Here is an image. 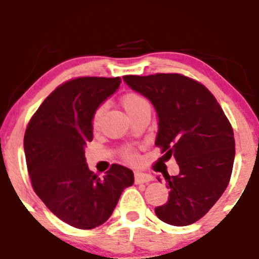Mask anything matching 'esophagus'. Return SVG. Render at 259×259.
I'll return each instance as SVG.
<instances>
[{"label": "esophagus", "mask_w": 259, "mask_h": 259, "mask_svg": "<svg viewBox=\"0 0 259 259\" xmlns=\"http://www.w3.org/2000/svg\"><path fill=\"white\" fill-rule=\"evenodd\" d=\"M153 181V176L148 173H135V183H148V182Z\"/></svg>", "instance_id": "esophagus-1"}]
</instances>
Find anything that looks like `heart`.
<instances>
[{
	"label": "heart",
	"mask_w": 259,
	"mask_h": 259,
	"mask_svg": "<svg viewBox=\"0 0 259 259\" xmlns=\"http://www.w3.org/2000/svg\"><path fill=\"white\" fill-rule=\"evenodd\" d=\"M121 106L125 109V112L127 113V116H132L134 113L139 112V111H143V109H150V102L147 101L146 98L142 94L138 93H126L124 97L121 98ZM102 115H103V107H99V108L95 109L94 115L92 118V126L94 130L99 129V125H101ZM129 160H134L135 155L133 153V151L127 150L125 152Z\"/></svg>",
	"instance_id": "1"
}]
</instances>
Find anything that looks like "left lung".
Here are the masks:
<instances>
[{
	"instance_id": "obj_1",
	"label": "left lung",
	"mask_w": 259,
	"mask_h": 259,
	"mask_svg": "<svg viewBox=\"0 0 259 259\" xmlns=\"http://www.w3.org/2000/svg\"><path fill=\"white\" fill-rule=\"evenodd\" d=\"M130 89L155 107L158 130L155 144L165 160L171 156L178 176L164 174L170 188L156 215L171 226H188L210 210L227 187L235 160L230 121L204 85L178 73L124 76Z\"/></svg>"
}]
</instances>
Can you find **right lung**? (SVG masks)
Returning <instances> with one entry per match:
<instances>
[{
	"mask_svg": "<svg viewBox=\"0 0 259 259\" xmlns=\"http://www.w3.org/2000/svg\"><path fill=\"white\" fill-rule=\"evenodd\" d=\"M121 78L80 77L58 86L38 107L24 135L32 187L50 211L81 230L103 225L121 193L134 183L132 170L113 164L103 178L86 164L92 118L120 88Z\"/></svg>",
	"mask_w": 259,
	"mask_h": 259,
	"instance_id": "right-lung-1",
	"label": "right lung"
}]
</instances>
